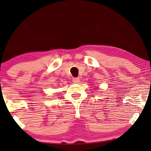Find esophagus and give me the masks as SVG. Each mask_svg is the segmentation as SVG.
<instances>
[{"label": "esophagus", "mask_w": 151, "mask_h": 151, "mask_svg": "<svg viewBox=\"0 0 151 151\" xmlns=\"http://www.w3.org/2000/svg\"><path fill=\"white\" fill-rule=\"evenodd\" d=\"M80 82V79L78 78H74L73 79V82L74 83H78Z\"/></svg>", "instance_id": "obj_1"}]
</instances>
